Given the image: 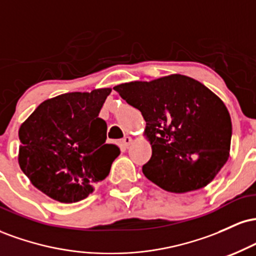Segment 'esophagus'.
<instances>
[{
    "label": "esophagus",
    "instance_id": "esophagus-1",
    "mask_svg": "<svg viewBox=\"0 0 256 256\" xmlns=\"http://www.w3.org/2000/svg\"><path fill=\"white\" fill-rule=\"evenodd\" d=\"M131 142H132V138L130 136H125L122 140V146H130Z\"/></svg>",
    "mask_w": 256,
    "mask_h": 256
}]
</instances>
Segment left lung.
Instances as JSON below:
<instances>
[{
    "label": "left lung",
    "instance_id": "obj_1",
    "mask_svg": "<svg viewBox=\"0 0 256 256\" xmlns=\"http://www.w3.org/2000/svg\"><path fill=\"white\" fill-rule=\"evenodd\" d=\"M142 113L152 158L142 171L171 192L198 190L213 180L228 161L232 124L218 96L182 74L114 86Z\"/></svg>",
    "mask_w": 256,
    "mask_h": 256
}]
</instances>
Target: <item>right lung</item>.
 <instances>
[{
	"instance_id": "obj_1",
	"label": "right lung",
	"mask_w": 256,
	"mask_h": 256,
	"mask_svg": "<svg viewBox=\"0 0 256 256\" xmlns=\"http://www.w3.org/2000/svg\"><path fill=\"white\" fill-rule=\"evenodd\" d=\"M110 91L46 100L20 126V168L49 198L64 204L80 201L110 173L120 150L106 144L107 124L98 114Z\"/></svg>"
}]
</instances>
